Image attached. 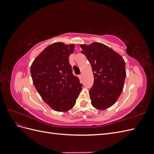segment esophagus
<instances>
[{
    "label": "esophagus",
    "mask_w": 154,
    "mask_h": 154,
    "mask_svg": "<svg viewBox=\"0 0 154 154\" xmlns=\"http://www.w3.org/2000/svg\"><path fill=\"white\" fill-rule=\"evenodd\" d=\"M82 77H83L82 74H80V75H79V78H80V80H82Z\"/></svg>",
    "instance_id": "1"
}]
</instances>
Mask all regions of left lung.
<instances>
[{
  "label": "left lung",
  "mask_w": 154,
  "mask_h": 154,
  "mask_svg": "<svg viewBox=\"0 0 154 154\" xmlns=\"http://www.w3.org/2000/svg\"><path fill=\"white\" fill-rule=\"evenodd\" d=\"M80 46L81 53L86 56L94 74V84L89 91L91 104L98 110L109 109L118 100L123 89L125 60L103 44L93 42Z\"/></svg>",
  "instance_id": "obj_1"
}]
</instances>
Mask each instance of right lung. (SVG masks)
I'll return each mask as SVG.
<instances>
[{"label": "right lung", "instance_id": "right-lung-1", "mask_svg": "<svg viewBox=\"0 0 154 154\" xmlns=\"http://www.w3.org/2000/svg\"><path fill=\"white\" fill-rule=\"evenodd\" d=\"M74 49L73 44L53 43L42 51L31 64V74L35 88L55 111L72 109L82 88L69 63V57Z\"/></svg>", "mask_w": 154, "mask_h": 154}]
</instances>
